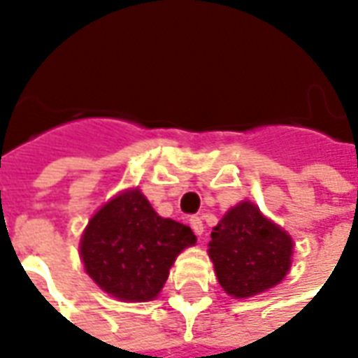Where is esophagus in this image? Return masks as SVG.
Listing matches in <instances>:
<instances>
[{
	"label": "esophagus",
	"mask_w": 358,
	"mask_h": 358,
	"mask_svg": "<svg viewBox=\"0 0 358 358\" xmlns=\"http://www.w3.org/2000/svg\"><path fill=\"white\" fill-rule=\"evenodd\" d=\"M189 226H192V230L195 232V236H201V234H203L201 217H192V218H189Z\"/></svg>",
	"instance_id": "1"
}]
</instances>
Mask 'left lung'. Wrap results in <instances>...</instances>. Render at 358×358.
Returning <instances> with one entry per match:
<instances>
[{
    "mask_svg": "<svg viewBox=\"0 0 358 358\" xmlns=\"http://www.w3.org/2000/svg\"><path fill=\"white\" fill-rule=\"evenodd\" d=\"M210 238L218 282L238 299L270 289L292 264V238L249 201L228 210Z\"/></svg>",
    "mask_w": 358,
    "mask_h": 358,
    "instance_id": "obj_1",
    "label": "left lung"
}]
</instances>
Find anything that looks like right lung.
Wrapping results in <instances>:
<instances>
[{
	"instance_id": "1",
	"label": "right lung",
	"mask_w": 358,
	"mask_h": 358,
	"mask_svg": "<svg viewBox=\"0 0 358 358\" xmlns=\"http://www.w3.org/2000/svg\"><path fill=\"white\" fill-rule=\"evenodd\" d=\"M194 243L189 226L161 218L132 189L95 213L82 236L80 255L101 289L122 301H149L161 292L176 255Z\"/></svg>"
}]
</instances>
